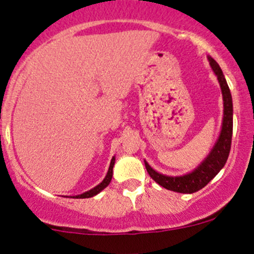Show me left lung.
Masks as SVG:
<instances>
[{
    "label": "left lung",
    "mask_w": 254,
    "mask_h": 254,
    "mask_svg": "<svg viewBox=\"0 0 254 254\" xmlns=\"http://www.w3.org/2000/svg\"><path fill=\"white\" fill-rule=\"evenodd\" d=\"M210 66L212 71L219 79L220 87L222 92V99H224V118H222V127L220 131L219 139L215 142L214 147L210 151L209 155L206 156L205 160L190 173H187L184 176L171 177L161 175L156 172L151 166L145 161L146 170L150 175L151 178L160 184L163 188L168 190L177 191V193H195L200 190L201 188L206 186L217 173L221 171L226 163L227 157H229L230 150H231V140H232V127H234V122H232V115H234V107H232V97L230 92L227 82L225 79L222 70L220 68L219 64L212 58L207 56Z\"/></svg>",
    "instance_id": "1"
}]
</instances>
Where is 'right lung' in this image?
<instances>
[{
  "label": "right lung",
  "instance_id": "1",
  "mask_svg": "<svg viewBox=\"0 0 254 254\" xmlns=\"http://www.w3.org/2000/svg\"><path fill=\"white\" fill-rule=\"evenodd\" d=\"M114 163H115V157H113L112 161H111V166H109V170H108V172H107L106 178H104L103 181H102L101 183L98 184V186H96V187H94V188H92L91 190L86 191V193L79 194V195L72 196V198H77V199L92 198V196L97 195V194H98L99 191L103 190L104 188H107V187H108V184L111 183V181H112V177H113V167H114Z\"/></svg>",
  "mask_w": 254,
  "mask_h": 254
}]
</instances>
